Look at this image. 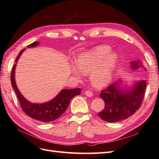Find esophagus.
Listing matches in <instances>:
<instances>
[{
    "label": "esophagus",
    "instance_id": "1",
    "mask_svg": "<svg viewBox=\"0 0 159 159\" xmlns=\"http://www.w3.org/2000/svg\"><path fill=\"white\" fill-rule=\"evenodd\" d=\"M85 94L86 95L87 97H93V92L90 91V90H86V91L85 92Z\"/></svg>",
    "mask_w": 159,
    "mask_h": 159
}]
</instances>
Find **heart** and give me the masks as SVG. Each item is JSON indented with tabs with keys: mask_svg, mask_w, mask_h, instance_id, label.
<instances>
[{
	"mask_svg": "<svg viewBox=\"0 0 159 159\" xmlns=\"http://www.w3.org/2000/svg\"><path fill=\"white\" fill-rule=\"evenodd\" d=\"M110 52L111 48L108 45H100L93 50L82 53L77 57V68L84 74L91 73L92 82L95 86H104L112 79L117 56ZM72 63L70 65L72 73L80 77L82 73Z\"/></svg>",
	"mask_w": 159,
	"mask_h": 159,
	"instance_id": "1",
	"label": "heart"
}]
</instances>
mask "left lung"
<instances>
[{"label":"left lung","instance_id":"1","mask_svg":"<svg viewBox=\"0 0 159 159\" xmlns=\"http://www.w3.org/2000/svg\"><path fill=\"white\" fill-rule=\"evenodd\" d=\"M132 69L143 66L141 61L131 62ZM118 83H114L101 90L100 97L105 101V107L98 113L99 117L108 122L123 120L135 114L142 105L146 89V81L140 80L130 92L120 90Z\"/></svg>","mask_w":159,"mask_h":159}]
</instances>
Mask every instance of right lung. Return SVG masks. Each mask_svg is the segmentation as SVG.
<instances>
[{"instance_id":"obj_1","label":"right lung","mask_w":159,"mask_h":159,"mask_svg":"<svg viewBox=\"0 0 159 159\" xmlns=\"http://www.w3.org/2000/svg\"><path fill=\"white\" fill-rule=\"evenodd\" d=\"M39 44L37 42H34L29 45V48L36 46ZM24 50H21L20 54L17 56L16 60V62H17L20 56ZM16 64L13 66L11 74V82L13 90H15L17 97L20 101V106L22 107L23 111L25 114L30 116V118L37 120L39 121L49 122L54 121L58 119L66 109H67L69 103L71 98L76 95H80L82 89H73L62 90L58 96H56L54 99L49 101L46 103L43 104H34L28 101L24 98L22 94L20 93L18 89L17 88L15 82V69Z\"/></svg>"}]
</instances>
